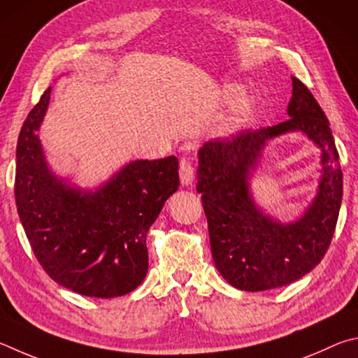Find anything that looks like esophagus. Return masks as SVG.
<instances>
[{
	"label": "esophagus",
	"instance_id": "esophagus-1",
	"mask_svg": "<svg viewBox=\"0 0 358 358\" xmlns=\"http://www.w3.org/2000/svg\"><path fill=\"white\" fill-rule=\"evenodd\" d=\"M179 178L182 185H192L193 182V165L187 157L179 162Z\"/></svg>",
	"mask_w": 358,
	"mask_h": 358
}]
</instances>
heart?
<instances>
[{
  "label": "heart",
  "instance_id": "obj_1",
  "mask_svg": "<svg viewBox=\"0 0 358 358\" xmlns=\"http://www.w3.org/2000/svg\"><path fill=\"white\" fill-rule=\"evenodd\" d=\"M239 92H241V90L234 85H227L222 91V97L224 102L227 103L234 102L233 110H231L229 116L227 117V121H224L222 125V130L227 131V134H231V131L239 129L242 122L248 117L250 111H252V108H253V99L248 96L237 99Z\"/></svg>",
  "mask_w": 358,
  "mask_h": 358
}]
</instances>
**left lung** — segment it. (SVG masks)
<instances>
[{
    "mask_svg": "<svg viewBox=\"0 0 358 358\" xmlns=\"http://www.w3.org/2000/svg\"><path fill=\"white\" fill-rule=\"evenodd\" d=\"M289 119L272 127L210 140L198 150V184L217 271L241 291H267L311 272L331 242L343 198V171L327 116L292 77ZM302 131L322 149L318 193L304 215L283 224L254 203L249 179L267 141Z\"/></svg>",
    "mask_w": 358,
    "mask_h": 358,
    "instance_id": "8db88e82",
    "label": "left lung"
}]
</instances>
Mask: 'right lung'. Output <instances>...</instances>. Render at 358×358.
I'll use <instances>...</instances> for the list:
<instances>
[{
  "label": "right lung",
  "mask_w": 358,
  "mask_h": 358,
  "mask_svg": "<svg viewBox=\"0 0 358 358\" xmlns=\"http://www.w3.org/2000/svg\"><path fill=\"white\" fill-rule=\"evenodd\" d=\"M52 87L18 135L15 203L37 261L56 283L86 297L129 294L146 278V236L179 187V162L134 160L96 190L50 169L37 135Z\"/></svg>",
  "instance_id": "right-lung-1"
}]
</instances>
